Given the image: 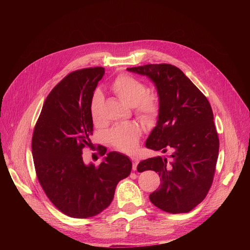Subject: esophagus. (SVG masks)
Returning a JSON list of instances; mask_svg holds the SVG:
<instances>
[{
    "label": "esophagus",
    "instance_id": "1",
    "mask_svg": "<svg viewBox=\"0 0 250 250\" xmlns=\"http://www.w3.org/2000/svg\"><path fill=\"white\" fill-rule=\"evenodd\" d=\"M131 161H132V170H136L137 164L139 163L138 158H136V157H131Z\"/></svg>",
    "mask_w": 250,
    "mask_h": 250
}]
</instances>
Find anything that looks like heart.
I'll use <instances>...</instances> for the list:
<instances>
[{"instance_id":"obj_1","label":"heart","mask_w":250,"mask_h":250,"mask_svg":"<svg viewBox=\"0 0 250 250\" xmlns=\"http://www.w3.org/2000/svg\"><path fill=\"white\" fill-rule=\"evenodd\" d=\"M114 93L128 105L134 108L139 119L146 122L154 121L160 110V98L155 92L148 91L146 83L129 75L120 74L111 86ZM104 97L100 90H96L90 100V115L93 123L101 122V111ZM141 130L134 124L117 125L106 131V138L117 149L132 152L136 149Z\"/></svg>"}]
</instances>
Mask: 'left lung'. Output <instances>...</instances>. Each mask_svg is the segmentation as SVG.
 <instances>
[{"label":"left lung","mask_w":250,"mask_h":250,"mask_svg":"<svg viewBox=\"0 0 250 250\" xmlns=\"http://www.w3.org/2000/svg\"><path fill=\"white\" fill-rule=\"evenodd\" d=\"M127 70L149 77L160 98L157 125L146 147L174 151L170 161L158 156L137 165L139 172L154 170L161 177L160 187L149 195L150 202L170 213L188 212L206 198L216 171L220 140L211 106L174 65L146 64Z\"/></svg>","instance_id":"8db88e82"}]
</instances>
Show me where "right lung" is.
I'll return each instance as SVG.
<instances>
[{"label":"right lung","mask_w":250,"mask_h":250,"mask_svg":"<svg viewBox=\"0 0 250 250\" xmlns=\"http://www.w3.org/2000/svg\"><path fill=\"white\" fill-rule=\"evenodd\" d=\"M104 73L103 67H90L64 77L47 96L31 139L41 186L60 211L75 219L95 217L108 208L132 167L127 156L116 151L98 166L83 160V149L93 146L90 100ZM98 148L104 156L106 148Z\"/></svg>","instance_id":"1"}]
</instances>
